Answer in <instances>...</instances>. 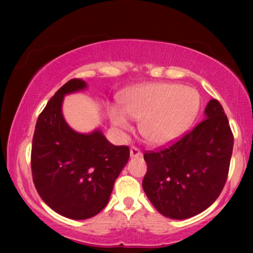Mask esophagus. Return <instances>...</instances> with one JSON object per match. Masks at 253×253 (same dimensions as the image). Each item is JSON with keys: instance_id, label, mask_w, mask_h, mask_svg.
<instances>
[{"instance_id": "obj_1", "label": "esophagus", "mask_w": 253, "mask_h": 253, "mask_svg": "<svg viewBox=\"0 0 253 253\" xmlns=\"http://www.w3.org/2000/svg\"><path fill=\"white\" fill-rule=\"evenodd\" d=\"M130 157L131 158H138L141 157V152L138 150L137 147H131L130 148Z\"/></svg>"}]
</instances>
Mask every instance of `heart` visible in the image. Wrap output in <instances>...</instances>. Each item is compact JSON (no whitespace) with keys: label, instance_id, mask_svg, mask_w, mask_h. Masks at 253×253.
Returning a JSON list of instances; mask_svg holds the SVG:
<instances>
[{"label":"heart","instance_id":"1","mask_svg":"<svg viewBox=\"0 0 253 253\" xmlns=\"http://www.w3.org/2000/svg\"><path fill=\"white\" fill-rule=\"evenodd\" d=\"M121 108L112 107L110 123L121 133L132 129L130 117L139 121L141 136L146 141L164 146L177 140L189 129L199 110L196 89L174 83L138 85L120 95Z\"/></svg>","mask_w":253,"mask_h":253}]
</instances>
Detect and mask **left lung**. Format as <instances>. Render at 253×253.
Here are the masks:
<instances>
[{"label":"left lung","instance_id":"8db88e82","mask_svg":"<svg viewBox=\"0 0 253 253\" xmlns=\"http://www.w3.org/2000/svg\"><path fill=\"white\" fill-rule=\"evenodd\" d=\"M205 120L177 143L145 153L143 189L159 213L184 220L202 213L222 191L229 170L234 137L222 106L215 99Z\"/></svg>","mask_w":253,"mask_h":253}]
</instances>
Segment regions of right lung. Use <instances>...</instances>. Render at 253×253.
<instances>
[{"instance_id":"1","label":"right lung","mask_w":253,"mask_h":253,"mask_svg":"<svg viewBox=\"0 0 253 253\" xmlns=\"http://www.w3.org/2000/svg\"><path fill=\"white\" fill-rule=\"evenodd\" d=\"M87 88L71 79L55 93L38 117L31 167L41 199L72 220L94 216L108 204L114 183L129 160L127 146H116L95 129L75 131L63 116L64 96Z\"/></svg>"}]
</instances>
